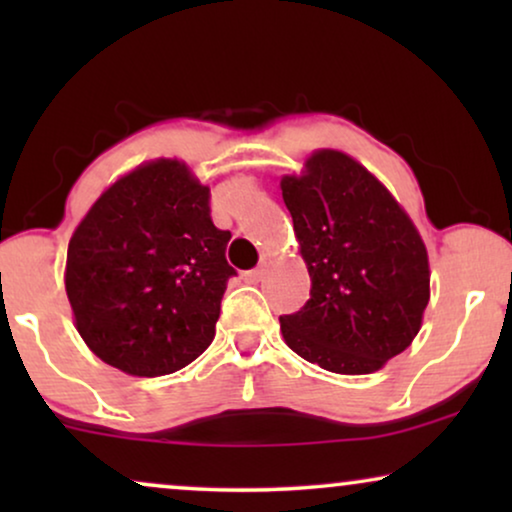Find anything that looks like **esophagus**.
Wrapping results in <instances>:
<instances>
[{"mask_svg": "<svg viewBox=\"0 0 512 512\" xmlns=\"http://www.w3.org/2000/svg\"><path fill=\"white\" fill-rule=\"evenodd\" d=\"M265 265H261V268H256V270H251V272H247V275H244V279H247L249 284H258V282H263L265 279Z\"/></svg>", "mask_w": 512, "mask_h": 512, "instance_id": "1", "label": "esophagus"}]
</instances>
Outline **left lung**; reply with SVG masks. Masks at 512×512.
Masks as SVG:
<instances>
[{"instance_id": "obj_1", "label": "left lung", "mask_w": 512, "mask_h": 512, "mask_svg": "<svg viewBox=\"0 0 512 512\" xmlns=\"http://www.w3.org/2000/svg\"><path fill=\"white\" fill-rule=\"evenodd\" d=\"M279 186L312 279L303 310L279 317L284 342L331 373H375L422 328L431 298L422 235L389 188L345 151H312Z\"/></svg>"}]
</instances>
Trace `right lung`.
Returning a JSON list of instances; mask_svg holds the SVG:
<instances>
[{"label": "right lung", "instance_id": "right-lung-1", "mask_svg": "<svg viewBox=\"0 0 512 512\" xmlns=\"http://www.w3.org/2000/svg\"><path fill=\"white\" fill-rule=\"evenodd\" d=\"M209 186L179 158L118 177L74 228L65 289L90 352L128 375L181 370L212 345L235 275Z\"/></svg>", "mask_w": 512, "mask_h": 512}]
</instances>
